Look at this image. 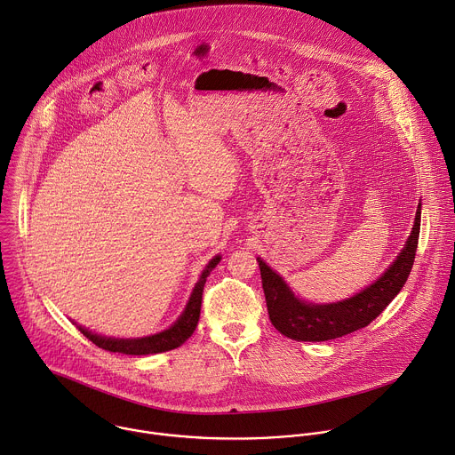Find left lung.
Listing matches in <instances>:
<instances>
[{
  "label": "left lung",
  "mask_w": 455,
  "mask_h": 455,
  "mask_svg": "<svg viewBox=\"0 0 455 455\" xmlns=\"http://www.w3.org/2000/svg\"><path fill=\"white\" fill-rule=\"evenodd\" d=\"M421 205H418L412 232L389 269L355 296L329 306H311L294 298L266 262L259 260L267 315L273 327L294 341H329L368 327L403 287L414 262L419 237Z\"/></svg>",
  "instance_id": "left-lung-1"
}]
</instances>
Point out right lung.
I'll use <instances>...</instances> for the list:
<instances>
[{
	"label": "right lung",
	"mask_w": 455,
	"mask_h": 455,
	"mask_svg": "<svg viewBox=\"0 0 455 455\" xmlns=\"http://www.w3.org/2000/svg\"><path fill=\"white\" fill-rule=\"evenodd\" d=\"M221 257H214L209 266L204 269L200 282L196 283L189 304L184 311V315L179 318V322L170 327L168 331L149 336V338H140V339H110V338H101L98 334L89 332L87 329H80V332L92 341L98 348L108 350V352H119V354H126V355H148V354H161V352H168L173 348H179L180 345H184L191 334L195 332L198 320H200V309H202V294H204V285L207 282L209 273L216 267V264L220 262Z\"/></svg>",
	"instance_id": "obj_1"
}]
</instances>
